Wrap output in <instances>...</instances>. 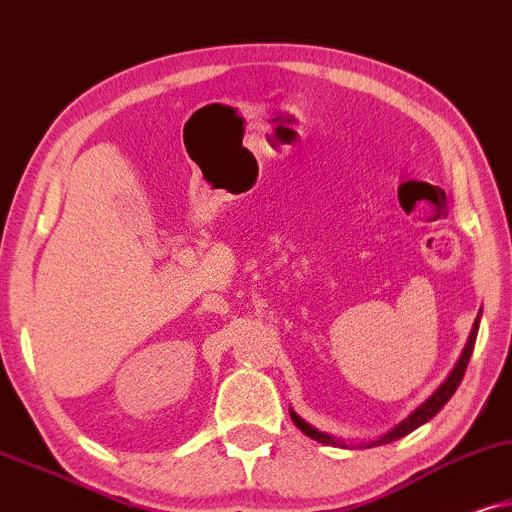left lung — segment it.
Wrapping results in <instances>:
<instances>
[{"label": "left lung", "instance_id": "left-lung-1", "mask_svg": "<svg viewBox=\"0 0 512 512\" xmlns=\"http://www.w3.org/2000/svg\"><path fill=\"white\" fill-rule=\"evenodd\" d=\"M478 327H480V316L475 318V323H473V330H470V337H468V344H466V349H463V353H461V358H459V363L454 365V370L449 372V377L442 381V386L438 388V391H435L431 398L426 400L424 405H419L417 410H414L410 417H407L403 424H398L393 428V431H388L384 438H379L377 442H372V445H388V442H393V440H400V438H405L407 433H412L414 428H419L421 424H426V421H431L435 414H438L442 407L447 405V400L452 398L454 395V391L456 388H459V384H461V379H463V374H466V367H468V360H470V353H473V346H475V337H478ZM290 417H292V421H295V426L299 428V431H304L306 435H309V438H313V440H318V442H325V445H339V440L337 438H332V435H327V433H320V431H316V428L313 426H309L306 424L304 419H299L295 412L290 410Z\"/></svg>", "mask_w": 512, "mask_h": 512}]
</instances>
